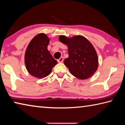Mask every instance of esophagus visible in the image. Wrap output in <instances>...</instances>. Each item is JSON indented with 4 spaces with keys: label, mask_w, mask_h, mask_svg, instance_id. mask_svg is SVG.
Wrapping results in <instances>:
<instances>
[{
    "label": "esophagus",
    "mask_w": 125,
    "mask_h": 125,
    "mask_svg": "<svg viewBox=\"0 0 125 125\" xmlns=\"http://www.w3.org/2000/svg\"><path fill=\"white\" fill-rule=\"evenodd\" d=\"M63 60H64V58H63V57H61L60 59H58L57 60V62L58 63H62L63 62Z\"/></svg>",
    "instance_id": "obj_1"
}]
</instances>
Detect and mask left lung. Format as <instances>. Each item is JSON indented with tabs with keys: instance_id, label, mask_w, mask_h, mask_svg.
<instances>
[{
	"instance_id": "obj_1",
	"label": "left lung",
	"mask_w": 125,
	"mask_h": 125,
	"mask_svg": "<svg viewBox=\"0 0 125 125\" xmlns=\"http://www.w3.org/2000/svg\"><path fill=\"white\" fill-rule=\"evenodd\" d=\"M59 40L68 46L69 57L64 63L72 74L82 80L93 75L98 69L99 62L98 54L90 42L81 35L71 38L61 35Z\"/></svg>"
}]
</instances>
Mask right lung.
Returning <instances> with one entry per match:
<instances>
[{
    "instance_id": "obj_1",
    "label": "right lung",
    "mask_w": 125,
    "mask_h": 125,
    "mask_svg": "<svg viewBox=\"0 0 125 125\" xmlns=\"http://www.w3.org/2000/svg\"><path fill=\"white\" fill-rule=\"evenodd\" d=\"M50 39L40 33L33 38L25 51V64L27 71L33 77L43 78L51 73L57 63L47 50Z\"/></svg>"
}]
</instances>
